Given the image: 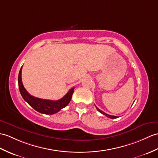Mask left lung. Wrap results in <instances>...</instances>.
Instances as JSON below:
<instances>
[{"instance_id": "1", "label": "left lung", "mask_w": 158, "mask_h": 158, "mask_svg": "<svg viewBox=\"0 0 158 158\" xmlns=\"http://www.w3.org/2000/svg\"><path fill=\"white\" fill-rule=\"evenodd\" d=\"M96 108H97V110H98V111H99V112H100V113H102V114H104V115L108 117V118H118V116H112V115L108 114H106V113L104 112L103 111H102L101 110H100L99 108H98L97 107H96Z\"/></svg>"}]
</instances>
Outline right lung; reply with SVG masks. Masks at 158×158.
<instances>
[{"instance_id":"obj_1","label":"right lung","mask_w":158,"mask_h":158,"mask_svg":"<svg viewBox=\"0 0 158 158\" xmlns=\"http://www.w3.org/2000/svg\"><path fill=\"white\" fill-rule=\"evenodd\" d=\"M21 70L22 67L19 71V76H18L19 91L23 100L36 111L42 114H54L59 112L61 109L66 107L70 102L73 91H74V87L71 88L63 98L56 101L44 100V99H40L31 96L25 89L22 83Z\"/></svg>"}]
</instances>
